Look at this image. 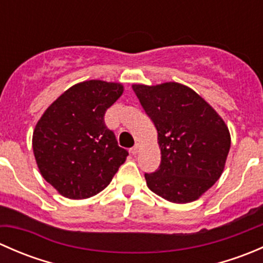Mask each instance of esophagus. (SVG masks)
I'll return each instance as SVG.
<instances>
[{
  "label": "esophagus",
  "mask_w": 263,
  "mask_h": 263,
  "mask_svg": "<svg viewBox=\"0 0 263 263\" xmlns=\"http://www.w3.org/2000/svg\"><path fill=\"white\" fill-rule=\"evenodd\" d=\"M140 147H141V145H140V144H135V146L132 147L131 150H129V151H131V154H132V155H136V154H139V151H140Z\"/></svg>",
  "instance_id": "esophagus-1"
}]
</instances>
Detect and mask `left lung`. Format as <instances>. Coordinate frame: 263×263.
I'll return each mask as SVG.
<instances>
[{"mask_svg": "<svg viewBox=\"0 0 263 263\" xmlns=\"http://www.w3.org/2000/svg\"><path fill=\"white\" fill-rule=\"evenodd\" d=\"M158 131L161 161L145 174L147 187L174 203L198 200L224 172L229 128L195 90L179 82L132 85Z\"/></svg>", "mask_w": 263, "mask_h": 263, "instance_id": "1", "label": "left lung"}]
</instances>
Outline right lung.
<instances>
[{
  "label": "right lung",
  "mask_w": 263,
  "mask_h": 263,
  "mask_svg": "<svg viewBox=\"0 0 263 263\" xmlns=\"http://www.w3.org/2000/svg\"><path fill=\"white\" fill-rule=\"evenodd\" d=\"M123 94L119 82L87 80L49 105L33 132V153L42 177L60 195L84 200L104 190L127 153L107 128L104 115Z\"/></svg>",
  "instance_id": "right-lung-1"
}]
</instances>
